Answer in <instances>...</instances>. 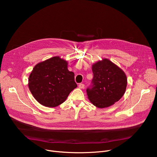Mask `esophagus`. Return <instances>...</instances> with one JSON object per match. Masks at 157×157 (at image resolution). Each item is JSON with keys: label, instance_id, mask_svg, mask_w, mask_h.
<instances>
[{"label": "esophagus", "instance_id": "34e87169", "mask_svg": "<svg viewBox=\"0 0 157 157\" xmlns=\"http://www.w3.org/2000/svg\"><path fill=\"white\" fill-rule=\"evenodd\" d=\"M85 84H83V83H80L79 85V87L80 88H85Z\"/></svg>", "mask_w": 157, "mask_h": 157}]
</instances>
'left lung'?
I'll list each match as a JSON object with an SVG mask.
<instances>
[{"label":"left lung","instance_id":"1","mask_svg":"<svg viewBox=\"0 0 157 157\" xmlns=\"http://www.w3.org/2000/svg\"><path fill=\"white\" fill-rule=\"evenodd\" d=\"M92 72L91 85L86 89L89 100L99 108L118 102L124 95L127 85L124 72L108 59L94 64Z\"/></svg>","mask_w":157,"mask_h":157}]
</instances>
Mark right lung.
Masks as SVG:
<instances>
[{"mask_svg": "<svg viewBox=\"0 0 157 157\" xmlns=\"http://www.w3.org/2000/svg\"><path fill=\"white\" fill-rule=\"evenodd\" d=\"M29 87L38 102L53 108L62 104L77 84L67 62L55 56L35 66L29 76Z\"/></svg>", "mask_w": 157, "mask_h": 157, "instance_id": "right-lung-1", "label": "right lung"}]
</instances>
